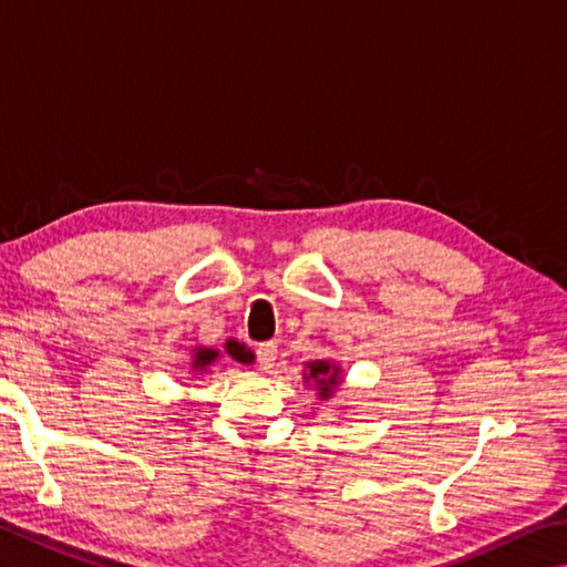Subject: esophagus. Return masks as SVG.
I'll return each mask as SVG.
<instances>
[{
	"label": "esophagus",
	"instance_id": "esophagus-1",
	"mask_svg": "<svg viewBox=\"0 0 567 567\" xmlns=\"http://www.w3.org/2000/svg\"><path fill=\"white\" fill-rule=\"evenodd\" d=\"M275 359H277V344L275 342H265L257 347V362L265 369V372H270L275 367Z\"/></svg>",
	"mask_w": 567,
	"mask_h": 567
}]
</instances>
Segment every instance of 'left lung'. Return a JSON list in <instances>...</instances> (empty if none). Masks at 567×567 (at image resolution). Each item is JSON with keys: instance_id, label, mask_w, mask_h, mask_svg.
<instances>
[{"instance_id": "8db88e82", "label": "left lung", "mask_w": 567, "mask_h": 567, "mask_svg": "<svg viewBox=\"0 0 567 567\" xmlns=\"http://www.w3.org/2000/svg\"><path fill=\"white\" fill-rule=\"evenodd\" d=\"M305 367L307 372L302 379L307 386H317V396L322 401L332 399L337 386L342 384V369H339V364L329 362V359H317V362H307Z\"/></svg>"}]
</instances>
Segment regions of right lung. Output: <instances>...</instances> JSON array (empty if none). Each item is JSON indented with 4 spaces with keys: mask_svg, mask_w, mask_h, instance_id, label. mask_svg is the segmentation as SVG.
<instances>
[{
    "mask_svg": "<svg viewBox=\"0 0 567 567\" xmlns=\"http://www.w3.org/2000/svg\"><path fill=\"white\" fill-rule=\"evenodd\" d=\"M223 354H228L230 359H235V362H240V364H252L255 362L252 349L230 337V339H225L223 352H220V349H213V347H195L193 357H190V369L195 374H203L205 369H210L213 362H218Z\"/></svg>",
    "mask_w": 567,
    "mask_h": 567,
    "instance_id": "1",
    "label": "right lung"
}]
</instances>
